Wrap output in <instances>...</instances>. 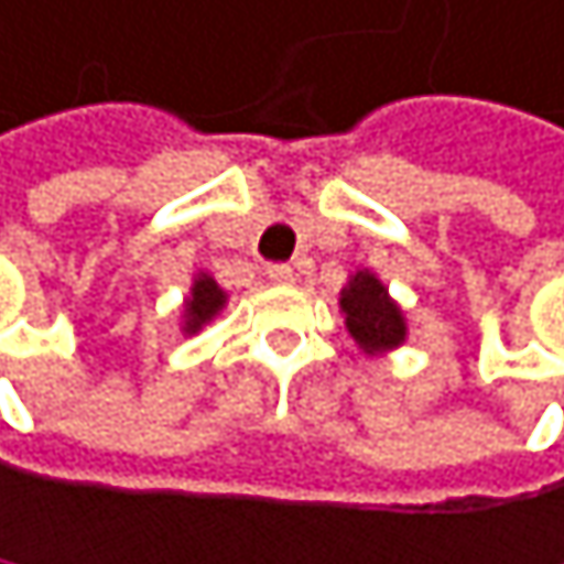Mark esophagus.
Masks as SVG:
<instances>
[{
  "instance_id": "1",
  "label": "esophagus",
  "mask_w": 564,
  "mask_h": 564,
  "mask_svg": "<svg viewBox=\"0 0 564 564\" xmlns=\"http://www.w3.org/2000/svg\"><path fill=\"white\" fill-rule=\"evenodd\" d=\"M267 276L273 280V284H294V280H297V273H294L291 263H270L267 267Z\"/></svg>"
}]
</instances>
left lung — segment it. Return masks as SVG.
I'll use <instances>...</instances> for the list:
<instances>
[{
    "label": "left lung",
    "mask_w": 564,
    "mask_h": 564,
    "mask_svg": "<svg viewBox=\"0 0 564 564\" xmlns=\"http://www.w3.org/2000/svg\"><path fill=\"white\" fill-rule=\"evenodd\" d=\"M340 314L365 354H388L404 344L408 321L404 311L391 301L388 288L371 270H357L340 291Z\"/></svg>",
    "instance_id": "8db88e82"
}]
</instances>
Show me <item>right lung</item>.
Returning <instances> with one entry per match:
<instances>
[{"label": "right lung", "instance_id": "obj_1", "mask_svg": "<svg viewBox=\"0 0 564 564\" xmlns=\"http://www.w3.org/2000/svg\"><path fill=\"white\" fill-rule=\"evenodd\" d=\"M224 307H227V291L210 273H196L189 297L183 304V334H196L204 324H210Z\"/></svg>", "mask_w": 564, "mask_h": 564}]
</instances>
